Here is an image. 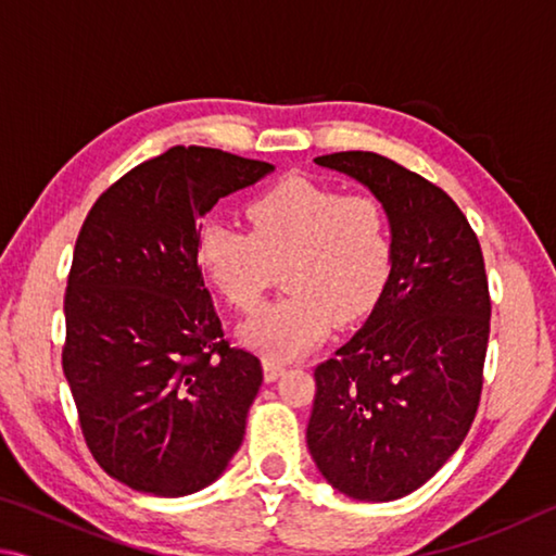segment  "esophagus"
Listing matches in <instances>:
<instances>
[{
  "instance_id": "34e87169",
  "label": "esophagus",
  "mask_w": 556,
  "mask_h": 556,
  "mask_svg": "<svg viewBox=\"0 0 556 556\" xmlns=\"http://www.w3.org/2000/svg\"><path fill=\"white\" fill-rule=\"evenodd\" d=\"M281 372H285V363L275 361V357H265V380L267 382H275Z\"/></svg>"
}]
</instances>
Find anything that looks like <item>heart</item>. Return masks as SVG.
<instances>
[{
    "instance_id": "obj_1",
    "label": "heart",
    "mask_w": 556,
    "mask_h": 556,
    "mask_svg": "<svg viewBox=\"0 0 556 556\" xmlns=\"http://www.w3.org/2000/svg\"><path fill=\"white\" fill-rule=\"evenodd\" d=\"M250 232L208 225L199 265L235 312L262 306L277 271L289 294L242 328V338L279 361L308 351L333 318L355 324L388 289L394 232L382 201L368 193L285 178L244 205Z\"/></svg>"
}]
</instances>
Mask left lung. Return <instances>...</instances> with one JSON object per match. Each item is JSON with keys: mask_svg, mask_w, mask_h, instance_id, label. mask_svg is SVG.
I'll return each mask as SVG.
<instances>
[{"mask_svg": "<svg viewBox=\"0 0 556 556\" xmlns=\"http://www.w3.org/2000/svg\"><path fill=\"white\" fill-rule=\"evenodd\" d=\"M314 162L382 201L394 265L365 326L316 365L306 444L336 491L397 501L446 464L476 419L491 336L481 242L446 191L388 156Z\"/></svg>", "mask_w": 556, "mask_h": 556, "instance_id": "obj_1", "label": "left lung"}]
</instances>
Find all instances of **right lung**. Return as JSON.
<instances>
[{
	"instance_id": "obj_1",
	"label": "right lung",
	"mask_w": 556,
	"mask_h": 556,
	"mask_svg": "<svg viewBox=\"0 0 556 556\" xmlns=\"http://www.w3.org/2000/svg\"><path fill=\"white\" fill-rule=\"evenodd\" d=\"M271 168L172 147L112 184L78 232L63 372L92 458L131 491H201L242 444L262 363L225 341L195 248L218 199Z\"/></svg>"
}]
</instances>
